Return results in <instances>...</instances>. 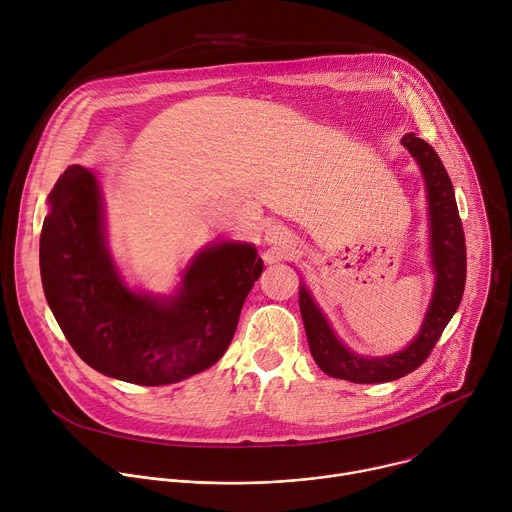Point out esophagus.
<instances>
[{"instance_id":"34e87169","label":"esophagus","mask_w":512,"mask_h":512,"mask_svg":"<svg viewBox=\"0 0 512 512\" xmlns=\"http://www.w3.org/2000/svg\"><path fill=\"white\" fill-rule=\"evenodd\" d=\"M287 239V235H283V231L281 229H271V231H267V241H271V243H287L285 241Z\"/></svg>"}]
</instances>
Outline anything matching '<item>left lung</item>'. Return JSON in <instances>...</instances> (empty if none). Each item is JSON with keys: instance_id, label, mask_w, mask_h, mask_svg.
<instances>
[{"instance_id": "obj_1", "label": "left lung", "mask_w": 512, "mask_h": 512, "mask_svg": "<svg viewBox=\"0 0 512 512\" xmlns=\"http://www.w3.org/2000/svg\"><path fill=\"white\" fill-rule=\"evenodd\" d=\"M403 148L415 158L427 192L429 259L435 273L433 294L417 336L399 352L364 356L352 352L336 336L330 322L314 302L310 289L300 285V312L318 367L334 379L350 383H389L415 371L429 356L444 328L456 314L466 283V241L456 206L452 180L431 145L415 133L401 137Z\"/></svg>"}]
</instances>
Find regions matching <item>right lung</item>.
Wrapping results in <instances>:
<instances>
[{
  "label": "right lung",
  "instance_id": "obj_1",
  "mask_svg": "<svg viewBox=\"0 0 512 512\" xmlns=\"http://www.w3.org/2000/svg\"><path fill=\"white\" fill-rule=\"evenodd\" d=\"M263 271L251 243L200 249L170 296L131 289L107 245L99 174L72 164L48 194L40 235L46 302L75 352L133 385L180 383L218 362Z\"/></svg>",
  "mask_w": 512,
  "mask_h": 512
}]
</instances>
